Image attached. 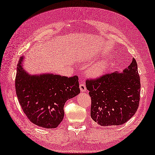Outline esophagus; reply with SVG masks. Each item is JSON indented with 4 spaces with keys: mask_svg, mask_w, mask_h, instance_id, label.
Listing matches in <instances>:
<instances>
[{
    "mask_svg": "<svg viewBox=\"0 0 155 155\" xmlns=\"http://www.w3.org/2000/svg\"><path fill=\"white\" fill-rule=\"evenodd\" d=\"M80 91L81 92H85L86 91L87 88H86V87H85V85L84 83H81V84H80Z\"/></svg>",
    "mask_w": 155,
    "mask_h": 155,
    "instance_id": "obj_1",
    "label": "esophagus"
}]
</instances>
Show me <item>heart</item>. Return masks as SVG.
Segmentation results:
<instances>
[{"label": "heart", "instance_id": "obj_1", "mask_svg": "<svg viewBox=\"0 0 155 155\" xmlns=\"http://www.w3.org/2000/svg\"><path fill=\"white\" fill-rule=\"evenodd\" d=\"M107 66V61L103 59L96 62L95 64L91 66L87 70V73L92 77L99 76L104 72Z\"/></svg>", "mask_w": 155, "mask_h": 155}]
</instances>
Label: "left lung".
Segmentation results:
<instances>
[{
	"mask_svg": "<svg viewBox=\"0 0 155 155\" xmlns=\"http://www.w3.org/2000/svg\"><path fill=\"white\" fill-rule=\"evenodd\" d=\"M85 83L91 99V117L99 125H122L136 112L141 84L135 58L122 73L115 71Z\"/></svg>",
	"mask_w": 155,
	"mask_h": 155,
	"instance_id": "1",
	"label": "left lung"
}]
</instances>
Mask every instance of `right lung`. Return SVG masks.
I'll list each match as a JSON object with an SVG mask.
<instances>
[{"label": "right lung", "instance_id": "right-lung-1", "mask_svg": "<svg viewBox=\"0 0 155 155\" xmlns=\"http://www.w3.org/2000/svg\"><path fill=\"white\" fill-rule=\"evenodd\" d=\"M24 59L21 56L19 60L15 80L19 103L32 123L48 129L55 128L62 121L66 102L80 93L78 77L30 75L24 69Z\"/></svg>", "mask_w": 155, "mask_h": 155}]
</instances>
